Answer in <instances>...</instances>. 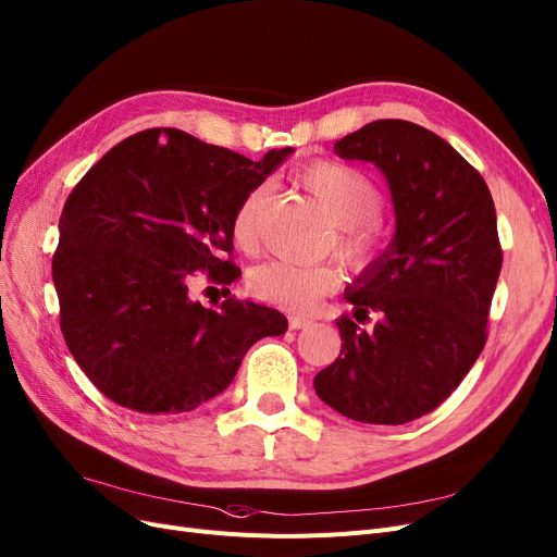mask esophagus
<instances>
[{
    "label": "esophagus",
    "mask_w": 557,
    "mask_h": 557,
    "mask_svg": "<svg viewBox=\"0 0 557 557\" xmlns=\"http://www.w3.org/2000/svg\"><path fill=\"white\" fill-rule=\"evenodd\" d=\"M287 324H290V329H306L313 324V318H306V315H290V320H287Z\"/></svg>",
    "instance_id": "1"
}]
</instances>
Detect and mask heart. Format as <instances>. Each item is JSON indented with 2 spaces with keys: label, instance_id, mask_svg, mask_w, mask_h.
<instances>
[{
  "label": "heart",
  "instance_id": "heart-1",
  "mask_svg": "<svg viewBox=\"0 0 557 557\" xmlns=\"http://www.w3.org/2000/svg\"><path fill=\"white\" fill-rule=\"evenodd\" d=\"M299 185L315 198L338 224V253L351 270H366L388 242V221L380 210L382 191L363 169L318 160L299 171ZM267 201V187L258 185L244 194L233 214V239L242 251L258 242V224ZM336 274L320 264H297L290 260L264 262L249 274L251 293L264 301L304 310L324 297Z\"/></svg>",
  "mask_w": 557,
  "mask_h": 557
}]
</instances>
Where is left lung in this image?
I'll return each instance as SVG.
<instances>
[{"label": "left lung", "mask_w": 557, "mask_h": 557, "mask_svg": "<svg viewBox=\"0 0 557 557\" xmlns=\"http://www.w3.org/2000/svg\"><path fill=\"white\" fill-rule=\"evenodd\" d=\"M333 150L384 171L397 231L349 285L354 315L336 322L343 347L315 393L351 420L403 425L446 403L486 343L503 267L494 198L448 141L409 121L368 123Z\"/></svg>", "instance_id": "1"}]
</instances>
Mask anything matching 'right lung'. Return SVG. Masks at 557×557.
Segmentation results:
<instances>
[{
	"instance_id": "right-lung-1",
	"label": "right lung",
	"mask_w": 557,
	"mask_h": 557,
	"mask_svg": "<svg viewBox=\"0 0 557 557\" xmlns=\"http://www.w3.org/2000/svg\"><path fill=\"white\" fill-rule=\"evenodd\" d=\"M293 148L260 162L175 127L123 139L75 185L59 221L52 278L63 341L111 403L183 413L219 395L249 347L281 336L276 308L189 299V281L231 285L233 214Z\"/></svg>"
}]
</instances>
